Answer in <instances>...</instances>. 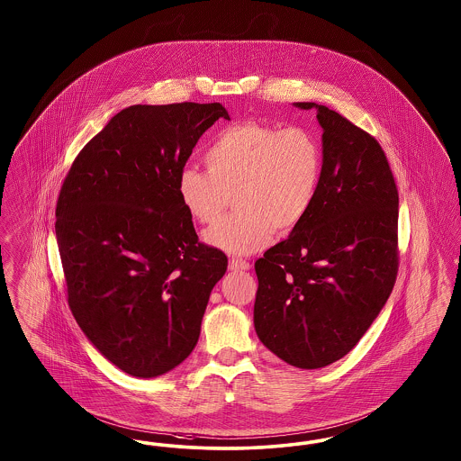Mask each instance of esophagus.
Wrapping results in <instances>:
<instances>
[{
    "label": "esophagus",
    "instance_id": "34e87169",
    "mask_svg": "<svg viewBox=\"0 0 461 461\" xmlns=\"http://www.w3.org/2000/svg\"><path fill=\"white\" fill-rule=\"evenodd\" d=\"M230 269L231 271H249L250 264L245 258H231V260H230Z\"/></svg>",
    "mask_w": 461,
    "mask_h": 461
}]
</instances>
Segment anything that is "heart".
Listing matches in <instances>:
<instances>
[{
  "mask_svg": "<svg viewBox=\"0 0 461 461\" xmlns=\"http://www.w3.org/2000/svg\"><path fill=\"white\" fill-rule=\"evenodd\" d=\"M207 169L188 165L178 175L180 203L195 221H216L233 194L235 214L203 231V240L233 256L267 247L275 230L288 233L311 212L322 175L312 131L277 130L254 122L222 129L205 150Z\"/></svg>",
  "mask_w": 461,
  "mask_h": 461,
  "instance_id": "heart-1",
  "label": "heart"
}]
</instances>
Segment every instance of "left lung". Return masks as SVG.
Segmentation results:
<instances>
[{
	"instance_id": "8db88e82",
	"label": "left lung",
	"mask_w": 461,
	"mask_h": 461,
	"mask_svg": "<svg viewBox=\"0 0 461 461\" xmlns=\"http://www.w3.org/2000/svg\"><path fill=\"white\" fill-rule=\"evenodd\" d=\"M322 175L311 212L256 262L258 339L298 368H321L360 341L398 273V190L379 142L315 103Z\"/></svg>"
}]
</instances>
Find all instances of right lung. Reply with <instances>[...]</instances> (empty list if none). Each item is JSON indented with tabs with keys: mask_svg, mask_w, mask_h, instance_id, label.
<instances>
[{
	"mask_svg": "<svg viewBox=\"0 0 461 461\" xmlns=\"http://www.w3.org/2000/svg\"><path fill=\"white\" fill-rule=\"evenodd\" d=\"M220 103L135 104L82 149L56 203L68 305L113 366L150 379L195 348L228 258L199 241L176 180Z\"/></svg>",
	"mask_w": 461,
	"mask_h": 461,
	"instance_id": "obj_1",
	"label": "right lung"
}]
</instances>
